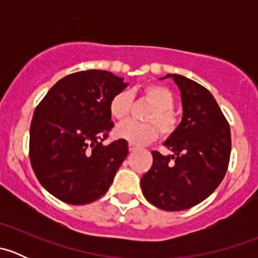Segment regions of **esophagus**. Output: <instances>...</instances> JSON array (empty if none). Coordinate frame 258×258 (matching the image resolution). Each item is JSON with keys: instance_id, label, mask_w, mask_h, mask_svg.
I'll list each match as a JSON object with an SVG mask.
<instances>
[{"instance_id": "34e87169", "label": "esophagus", "mask_w": 258, "mask_h": 258, "mask_svg": "<svg viewBox=\"0 0 258 258\" xmlns=\"http://www.w3.org/2000/svg\"><path fill=\"white\" fill-rule=\"evenodd\" d=\"M137 146H135V145H132V144H128V150H130V152H134V151H136L137 150Z\"/></svg>"}]
</instances>
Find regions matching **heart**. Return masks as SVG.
Segmentation results:
<instances>
[{"instance_id":"heart-1","label":"heart","mask_w":258,"mask_h":258,"mask_svg":"<svg viewBox=\"0 0 258 258\" xmlns=\"http://www.w3.org/2000/svg\"><path fill=\"white\" fill-rule=\"evenodd\" d=\"M142 98L153 105V108L146 117V121L151 123H141L136 121H126L119 123L114 128V136L124 140L135 146H144L156 140L158 132L165 137L170 136L177 130L178 118L173 112L175 96L172 91L166 86L157 83H148L140 90ZM134 97L128 91H121L116 93L110 101L108 110L111 116L117 121L126 118L131 112ZM156 125L158 126L155 127Z\"/></svg>"}]
</instances>
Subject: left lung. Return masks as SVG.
Returning a JSON list of instances; mask_svg holds the SVG:
<instances>
[{
  "label": "left lung",
  "instance_id": "left-lung-1",
  "mask_svg": "<svg viewBox=\"0 0 258 258\" xmlns=\"http://www.w3.org/2000/svg\"><path fill=\"white\" fill-rule=\"evenodd\" d=\"M178 86L182 119L165 141L171 153L152 151L153 163L141 178L144 196L166 211L191 209L206 200L222 182L231 155L227 119L207 88L195 81L171 75Z\"/></svg>",
  "mask_w": 258,
  "mask_h": 258
}]
</instances>
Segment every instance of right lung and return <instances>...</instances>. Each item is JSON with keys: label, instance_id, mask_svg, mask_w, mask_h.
<instances>
[{"label": "right lung", "instance_id": "add662e5", "mask_svg": "<svg viewBox=\"0 0 258 258\" xmlns=\"http://www.w3.org/2000/svg\"><path fill=\"white\" fill-rule=\"evenodd\" d=\"M127 85L108 71L76 72L52 86L36 107L30 127L31 165L56 199L86 205L107 192L128 153L124 140L102 144L113 127L108 105Z\"/></svg>", "mask_w": 258, "mask_h": 258}]
</instances>
